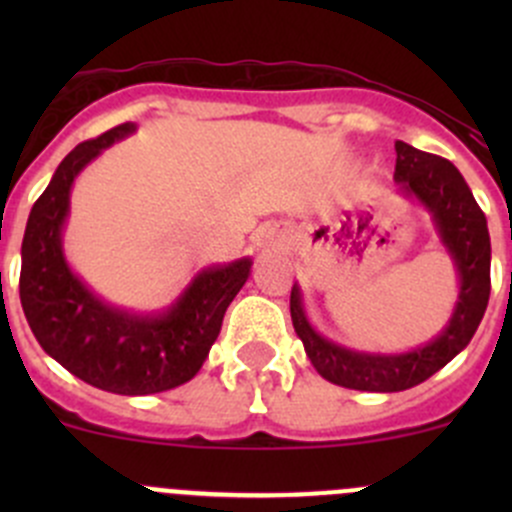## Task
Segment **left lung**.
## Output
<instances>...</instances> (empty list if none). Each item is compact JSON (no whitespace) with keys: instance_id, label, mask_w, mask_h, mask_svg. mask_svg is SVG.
Listing matches in <instances>:
<instances>
[{"instance_id":"obj_1","label":"left lung","mask_w":512,"mask_h":512,"mask_svg":"<svg viewBox=\"0 0 512 512\" xmlns=\"http://www.w3.org/2000/svg\"><path fill=\"white\" fill-rule=\"evenodd\" d=\"M396 193L418 203L431 215L438 242L456 270L458 294L446 327L421 347L409 352H356L332 342L312 327L304 309L302 287L294 282L289 312L304 352L332 384L374 394H394L421 384L468 347L476 334L490 297V235L483 210L471 188L446 158L431 156L404 141H396Z\"/></svg>"}]
</instances>
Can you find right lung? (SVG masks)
<instances>
[{
  "instance_id": "right-lung-1",
  "label": "right lung",
  "mask_w": 512,
  "mask_h": 512,
  "mask_svg": "<svg viewBox=\"0 0 512 512\" xmlns=\"http://www.w3.org/2000/svg\"><path fill=\"white\" fill-rule=\"evenodd\" d=\"M131 133L136 123H123L79 143L54 170L24 230L19 297L36 342L66 371L101 391L146 396L198 374L223 327L225 309L250 277L252 260L240 257L195 272L158 312L106 302L71 270L64 252L71 188L86 165Z\"/></svg>"
}]
</instances>
